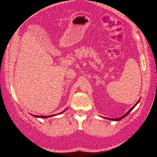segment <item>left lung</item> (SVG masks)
I'll list each match as a JSON object with an SVG mask.
<instances>
[{
  "mask_svg": "<svg viewBox=\"0 0 157 157\" xmlns=\"http://www.w3.org/2000/svg\"><path fill=\"white\" fill-rule=\"evenodd\" d=\"M132 109H133V107L131 109H129V111L128 112V113H126V114L125 115H123V117H119V118H117V119H114L115 120H121V119H122L123 118H124L125 117H126L127 115H128V114H129V113H130V112H131V111H132Z\"/></svg>",
  "mask_w": 157,
  "mask_h": 157,
  "instance_id": "left-lung-1",
  "label": "left lung"
}]
</instances>
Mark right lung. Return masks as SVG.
<instances>
[{"instance_id":"obj_1","label":"right lung","mask_w":157,"mask_h":157,"mask_svg":"<svg viewBox=\"0 0 157 157\" xmlns=\"http://www.w3.org/2000/svg\"><path fill=\"white\" fill-rule=\"evenodd\" d=\"M64 112V111H63ZM59 113V114H60ZM34 116H35V115H34ZM51 116H53V115H47V116H40V115H36L35 117H40V118H47V117H51Z\"/></svg>"}]
</instances>
